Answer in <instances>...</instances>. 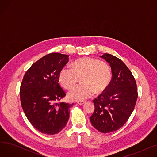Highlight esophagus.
<instances>
[{
    "label": "esophagus",
    "instance_id": "esophagus-1",
    "mask_svg": "<svg viewBox=\"0 0 157 157\" xmlns=\"http://www.w3.org/2000/svg\"><path fill=\"white\" fill-rule=\"evenodd\" d=\"M77 103H78L79 105H83V104L85 103V102H84V101H78Z\"/></svg>",
    "mask_w": 157,
    "mask_h": 157
}]
</instances>
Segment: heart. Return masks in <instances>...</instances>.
<instances>
[{
	"instance_id": "obj_1",
	"label": "heart",
	"mask_w": 157,
	"mask_h": 157,
	"mask_svg": "<svg viewBox=\"0 0 157 157\" xmlns=\"http://www.w3.org/2000/svg\"><path fill=\"white\" fill-rule=\"evenodd\" d=\"M81 84L68 93L72 101H84L95 93L104 90L110 83L112 73L109 65L91 57H83L74 61L72 67H64L60 71L59 80L65 88H71L81 77Z\"/></svg>"
}]
</instances>
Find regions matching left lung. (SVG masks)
Here are the masks:
<instances>
[{"mask_svg": "<svg viewBox=\"0 0 157 157\" xmlns=\"http://www.w3.org/2000/svg\"><path fill=\"white\" fill-rule=\"evenodd\" d=\"M110 65L112 79L102 94L93 101L95 110L90 121L102 133L116 131L125 125L137 99L134 77L127 65L111 54L100 56Z\"/></svg>", "mask_w": 157, "mask_h": 157, "instance_id": "left-lung-1", "label": "left lung"}]
</instances>
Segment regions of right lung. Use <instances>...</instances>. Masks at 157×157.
Masks as SVG:
<instances>
[{"label": "right lung", "instance_id": "obj_1", "mask_svg": "<svg viewBox=\"0 0 157 157\" xmlns=\"http://www.w3.org/2000/svg\"><path fill=\"white\" fill-rule=\"evenodd\" d=\"M68 62L67 55L49 53L33 63L23 76L21 107L32 126L43 134L59 133L68 121L73 104L59 102L66 94L59 83L60 71Z\"/></svg>", "mask_w": 157, "mask_h": 157}]
</instances>
